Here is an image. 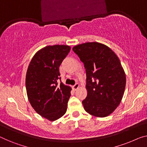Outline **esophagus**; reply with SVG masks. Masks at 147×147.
Wrapping results in <instances>:
<instances>
[{
	"label": "esophagus",
	"mask_w": 147,
	"mask_h": 147,
	"mask_svg": "<svg viewBox=\"0 0 147 147\" xmlns=\"http://www.w3.org/2000/svg\"><path fill=\"white\" fill-rule=\"evenodd\" d=\"M78 88H79V84H78V83H76V84H74V86H73V89L74 90H76Z\"/></svg>",
	"instance_id": "1"
}]
</instances>
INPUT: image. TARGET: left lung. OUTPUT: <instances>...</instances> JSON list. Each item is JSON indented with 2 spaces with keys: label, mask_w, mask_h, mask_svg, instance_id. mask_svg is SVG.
Masks as SVG:
<instances>
[{
  "label": "left lung",
  "mask_w": 147,
  "mask_h": 147,
  "mask_svg": "<svg viewBox=\"0 0 147 147\" xmlns=\"http://www.w3.org/2000/svg\"><path fill=\"white\" fill-rule=\"evenodd\" d=\"M73 50L84 63L86 73V98L82 101L85 111L97 117L112 113L121 103L126 84L121 62L108 46L88 42Z\"/></svg>",
  "instance_id": "left-lung-1"
}]
</instances>
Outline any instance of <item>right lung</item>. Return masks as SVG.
Listing matches in <instances>:
<instances>
[{
  "mask_svg": "<svg viewBox=\"0 0 147 147\" xmlns=\"http://www.w3.org/2000/svg\"><path fill=\"white\" fill-rule=\"evenodd\" d=\"M71 50L65 45H48L36 53L26 76L28 100L35 111L50 121L66 113L71 88L61 82L59 67Z\"/></svg>",
  "mask_w": 147,
  "mask_h": 147,
  "instance_id": "add662e5",
  "label": "right lung"
}]
</instances>
